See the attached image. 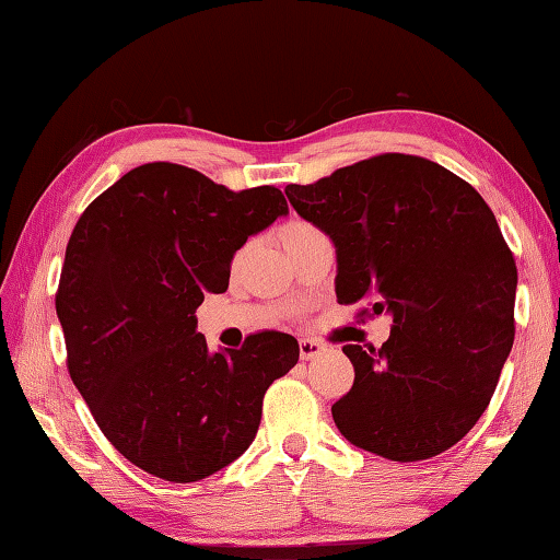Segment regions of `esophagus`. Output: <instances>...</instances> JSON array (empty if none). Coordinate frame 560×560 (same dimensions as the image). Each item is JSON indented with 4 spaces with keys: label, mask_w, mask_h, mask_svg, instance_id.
I'll list each match as a JSON object with an SVG mask.
<instances>
[{
    "label": "esophagus",
    "mask_w": 560,
    "mask_h": 560,
    "mask_svg": "<svg viewBox=\"0 0 560 560\" xmlns=\"http://www.w3.org/2000/svg\"><path fill=\"white\" fill-rule=\"evenodd\" d=\"M323 352V345L320 342H316V340H308V338H304V340H300V354H302V359H314V357H318Z\"/></svg>",
    "instance_id": "obj_1"
}]
</instances>
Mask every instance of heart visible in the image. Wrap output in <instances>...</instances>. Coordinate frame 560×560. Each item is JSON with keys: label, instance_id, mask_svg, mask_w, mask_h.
Returning a JSON list of instances; mask_svg holds the SVG:
<instances>
[{"label": "heart", "instance_id": "obj_1", "mask_svg": "<svg viewBox=\"0 0 560 560\" xmlns=\"http://www.w3.org/2000/svg\"><path fill=\"white\" fill-rule=\"evenodd\" d=\"M318 234H320V230L316 225H312V222L292 220V222H288V225L280 230V242L284 246V252H292V248L302 246L304 242L318 237Z\"/></svg>", "mask_w": 560, "mask_h": 560}]
</instances>
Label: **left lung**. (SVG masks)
<instances>
[{"mask_svg": "<svg viewBox=\"0 0 560 560\" xmlns=\"http://www.w3.org/2000/svg\"><path fill=\"white\" fill-rule=\"evenodd\" d=\"M284 194L335 244L338 302L393 316L381 350L342 347L354 385L332 405L335 427L395 463L453 448L489 407L515 338L517 268L491 208L451 170L402 153Z\"/></svg>", "mask_w": 560, "mask_h": 560, "instance_id": "8db88e82", "label": "left lung"}]
</instances>
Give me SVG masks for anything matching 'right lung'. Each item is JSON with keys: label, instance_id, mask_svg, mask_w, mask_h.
Here are the masks:
<instances>
[{"label": "right lung", "instance_id": "right-lung-1", "mask_svg": "<svg viewBox=\"0 0 560 560\" xmlns=\"http://www.w3.org/2000/svg\"><path fill=\"white\" fill-rule=\"evenodd\" d=\"M276 186L230 191L172 163L133 167L83 210L67 244L57 318L73 385L115 448L175 483L234 463L268 385L300 362L288 332L210 352L203 294L230 284L248 237L288 215Z\"/></svg>", "mask_w": 560, "mask_h": 560}]
</instances>
